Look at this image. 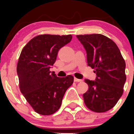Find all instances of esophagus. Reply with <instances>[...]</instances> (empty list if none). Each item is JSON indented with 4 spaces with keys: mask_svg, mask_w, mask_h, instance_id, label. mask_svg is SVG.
Here are the masks:
<instances>
[{
    "mask_svg": "<svg viewBox=\"0 0 134 134\" xmlns=\"http://www.w3.org/2000/svg\"><path fill=\"white\" fill-rule=\"evenodd\" d=\"M74 81L77 82H81L83 81V80H82V79H76V78H74Z\"/></svg>",
    "mask_w": 134,
    "mask_h": 134,
    "instance_id": "34e87169",
    "label": "esophagus"
}]
</instances>
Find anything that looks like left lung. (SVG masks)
Listing matches in <instances>:
<instances>
[{
    "instance_id": "1",
    "label": "left lung",
    "mask_w": 134,
    "mask_h": 134,
    "mask_svg": "<svg viewBox=\"0 0 134 134\" xmlns=\"http://www.w3.org/2000/svg\"><path fill=\"white\" fill-rule=\"evenodd\" d=\"M76 37L86 52L88 66L94 69L95 80L85 79L88 90L83 94L86 106L102 113L113 108L123 94L126 81L125 62L114 41L101 34Z\"/></svg>"
}]
</instances>
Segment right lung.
Here are the masks:
<instances>
[{
	"instance_id": "right-lung-1",
	"label": "right lung",
	"mask_w": 134,
	"mask_h": 134,
	"mask_svg": "<svg viewBox=\"0 0 134 134\" xmlns=\"http://www.w3.org/2000/svg\"><path fill=\"white\" fill-rule=\"evenodd\" d=\"M72 38L71 35H37L21 51L16 66L20 91L39 114L49 115L58 111L66 90L74 82L72 76L59 78L49 70L59 49Z\"/></svg>"
}]
</instances>
